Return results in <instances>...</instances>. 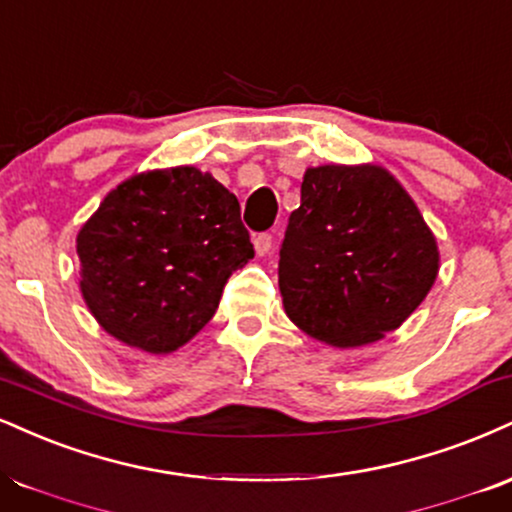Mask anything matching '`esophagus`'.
<instances>
[{
	"label": "esophagus",
	"instance_id": "obj_1",
	"mask_svg": "<svg viewBox=\"0 0 512 512\" xmlns=\"http://www.w3.org/2000/svg\"><path fill=\"white\" fill-rule=\"evenodd\" d=\"M252 245H255L257 255L264 257L269 250H272V233H257V236L252 238Z\"/></svg>",
	"mask_w": 512,
	"mask_h": 512
}]
</instances>
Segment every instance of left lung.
Masks as SVG:
<instances>
[{
    "label": "left lung",
    "mask_w": 512,
    "mask_h": 512,
    "mask_svg": "<svg viewBox=\"0 0 512 512\" xmlns=\"http://www.w3.org/2000/svg\"><path fill=\"white\" fill-rule=\"evenodd\" d=\"M279 255L288 319L336 348L367 346L398 329L439 274L434 233L377 164L307 169Z\"/></svg>",
    "instance_id": "1"
}]
</instances>
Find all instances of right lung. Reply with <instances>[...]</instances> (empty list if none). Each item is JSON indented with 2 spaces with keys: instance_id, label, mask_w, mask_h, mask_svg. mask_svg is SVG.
<instances>
[{
  "instance_id": "add662e5",
  "label": "right lung",
  "mask_w": 512,
  "mask_h": 512,
  "mask_svg": "<svg viewBox=\"0 0 512 512\" xmlns=\"http://www.w3.org/2000/svg\"><path fill=\"white\" fill-rule=\"evenodd\" d=\"M76 252L92 317L152 355L186 346L229 276L255 257L236 195L195 166L119 183L78 231Z\"/></svg>"
}]
</instances>
